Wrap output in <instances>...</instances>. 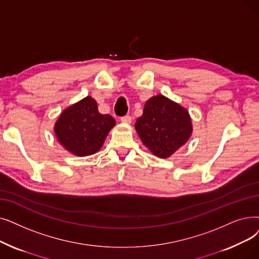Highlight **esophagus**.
Masks as SVG:
<instances>
[{
  "label": "esophagus",
  "mask_w": 259,
  "mask_h": 259,
  "mask_svg": "<svg viewBox=\"0 0 259 259\" xmlns=\"http://www.w3.org/2000/svg\"><path fill=\"white\" fill-rule=\"evenodd\" d=\"M120 120H121V122H125V123H130V122H131V120H132V117H131L130 115H125V116L120 117Z\"/></svg>",
  "instance_id": "1"
}]
</instances>
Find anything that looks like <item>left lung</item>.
<instances>
[{
    "label": "left lung",
    "instance_id": "1",
    "mask_svg": "<svg viewBox=\"0 0 259 259\" xmlns=\"http://www.w3.org/2000/svg\"><path fill=\"white\" fill-rule=\"evenodd\" d=\"M136 129L144 145L163 159L184 145L193 131L188 112L163 95L146 102Z\"/></svg>",
    "mask_w": 259,
    "mask_h": 259
}]
</instances>
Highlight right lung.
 <instances>
[{"mask_svg": "<svg viewBox=\"0 0 259 259\" xmlns=\"http://www.w3.org/2000/svg\"><path fill=\"white\" fill-rule=\"evenodd\" d=\"M114 125V118L100 114L95 100L88 96L62 112L56 122L55 133L65 149L84 156L100 149Z\"/></svg>", "mask_w": 259, "mask_h": 259, "instance_id": "right-lung-1", "label": "right lung"}]
</instances>
